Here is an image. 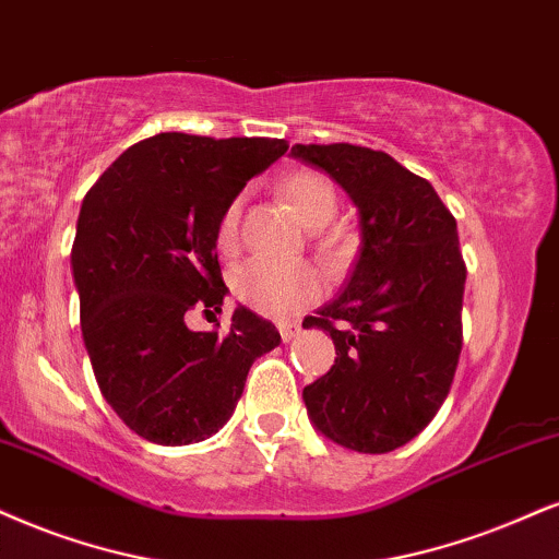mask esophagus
<instances>
[{
  "label": "esophagus",
  "instance_id": "1",
  "mask_svg": "<svg viewBox=\"0 0 559 559\" xmlns=\"http://www.w3.org/2000/svg\"><path fill=\"white\" fill-rule=\"evenodd\" d=\"M298 332L300 329L298 326H293V323H280V336H282V342H293L295 336H298Z\"/></svg>",
  "mask_w": 559,
  "mask_h": 559
}]
</instances>
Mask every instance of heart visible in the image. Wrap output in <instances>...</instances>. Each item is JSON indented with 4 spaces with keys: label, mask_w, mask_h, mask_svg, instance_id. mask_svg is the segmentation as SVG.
Returning <instances> with one entry per match:
<instances>
[{
    "label": "heart",
    "mask_w": 559,
    "mask_h": 559,
    "mask_svg": "<svg viewBox=\"0 0 559 559\" xmlns=\"http://www.w3.org/2000/svg\"><path fill=\"white\" fill-rule=\"evenodd\" d=\"M282 197L295 215L311 230H321L336 217L340 199L334 183L319 170H295L282 181ZM240 236V199L227 204L217 225L219 251H236ZM233 293L240 302L269 319H290L313 306L323 295V280L313 266L277 264V261L251 259L233 274Z\"/></svg>",
    "instance_id": "1"
}]
</instances>
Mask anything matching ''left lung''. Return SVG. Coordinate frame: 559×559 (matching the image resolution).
Segmentation results:
<instances>
[{
    "instance_id": "left-lung-1",
    "label": "left lung",
    "mask_w": 559,
    "mask_h": 559,
    "mask_svg": "<svg viewBox=\"0 0 559 559\" xmlns=\"http://www.w3.org/2000/svg\"><path fill=\"white\" fill-rule=\"evenodd\" d=\"M290 155L334 178L360 223L344 290L302 321L336 347L302 402L332 443L389 453L425 430L456 373L466 282L456 219L425 178L378 150L295 144Z\"/></svg>"
}]
</instances>
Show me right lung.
Listing matches in <instances>:
<instances>
[{"label":"right lung","instance_id":"add662e5","mask_svg":"<svg viewBox=\"0 0 559 559\" xmlns=\"http://www.w3.org/2000/svg\"><path fill=\"white\" fill-rule=\"evenodd\" d=\"M285 153V140L266 136L155 134L116 157L82 199L72 246L82 340L103 399L150 443L215 436L253 360L282 342L243 306L225 332H191L186 316L223 313L219 217Z\"/></svg>","mask_w":559,"mask_h":559}]
</instances>
